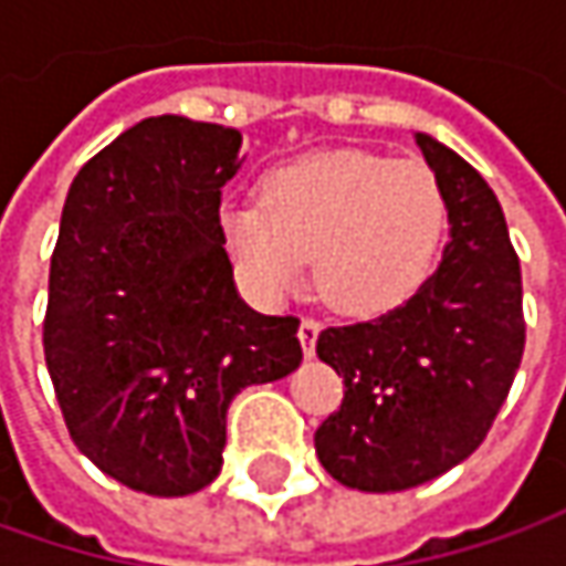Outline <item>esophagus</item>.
<instances>
[{
    "label": "esophagus",
    "mask_w": 566,
    "mask_h": 566,
    "mask_svg": "<svg viewBox=\"0 0 566 566\" xmlns=\"http://www.w3.org/2000/svg\"><path fill=\"white\" fill-rule=\"evenodd\" d=\"M317 334H321V324H317L315 317H305V321L298 324V343H302V353H305V356H315Z\"/></svg>",
    "instance_id": "obj_1"
}]
</instances>
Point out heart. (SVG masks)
<instances>
[{
  "label": "heart",
  "mask_w": 566,
  "mask_h": 566,
  "mask_svg": "<svg viewBox=\"0 0 566 566\" xmlns=\"http://www.w3.org/2000/svg\"><path fill=\"white\" fill-rule=\"evenodd\" d=\"M447 227L438 176L371 150H312L261 179V201L220 207V235L254 295L295 293L315 258L317 290L343 315L402 305L431 271Z\"/></svg>",
  "instance_id": "heart-1"
}]
</instances>
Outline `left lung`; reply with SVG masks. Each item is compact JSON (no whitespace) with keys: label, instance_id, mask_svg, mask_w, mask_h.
<instances>
[{"label":"left lung","instance_id":"left-lung-1","mask_svg":"<svg viewBox=\"0 0 566 566\" xmlns=\"http://www.w3.org/2000/svg\"><path fill=\"white\" fill-rule=\"evenodd\" d=\"M447 198L438 271L394 312L317 337L346 394L315 431L339 485L406 491L463 463L485 441L523 359V283L501 205L472 166L416 132Z\"/></svg>","mask_w":566,"mask_h":566}]
</instances>
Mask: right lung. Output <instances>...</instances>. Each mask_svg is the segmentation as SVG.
I'll return each instance as SVG.
<instances>
[{
	"label": "right lung",
	"instance_id": "right-lung-1",
	"mask_svg": "<svg viewBox=\"0 0 566 566\" xmlns=\"http://www.w3.org/2000/svg\"><path fill=\"white\" fill-rule=\"evenodd\" d=\"M242 135L150 116L77 169L50 264L43 353L77 450L128 489L182 497L223 467L227 409L302 361L298 321L242 302L220 188Z\"/></svg>",
	"mask_w": 566,
	"mask_h": 566
}]
</instances>
